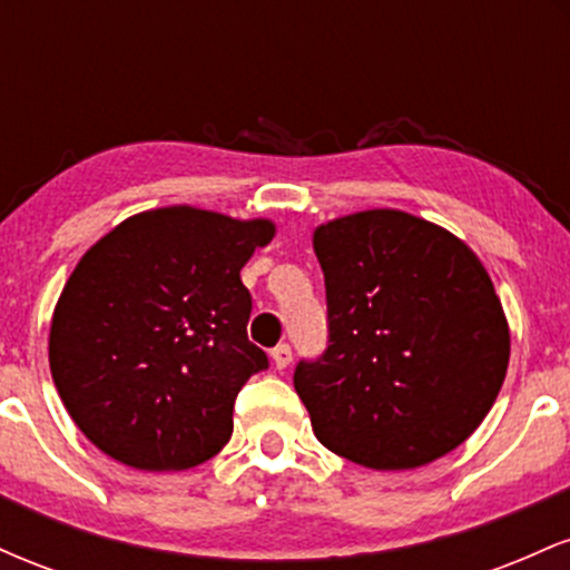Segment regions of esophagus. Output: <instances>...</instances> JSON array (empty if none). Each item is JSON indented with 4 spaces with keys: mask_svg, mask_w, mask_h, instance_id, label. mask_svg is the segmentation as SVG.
Masks as SVG:
<instances>
[{
    "mask_svg": "<svg viewBox=\"0 0 570 570\" xmlns=\"http://www.w3.org/2000/svg\"><path fill=\"white\" fill-rule=\"evenodd\" d=\"M271 358H273V364H276V370H286L292 362V348L286 343H281L271 351Z\"/></svg>",
    "mask_w": 570,
    "mask_h": 570,
    "instance_id": "esophagus-1",
    "label": "esophagus"
}]
</instances>
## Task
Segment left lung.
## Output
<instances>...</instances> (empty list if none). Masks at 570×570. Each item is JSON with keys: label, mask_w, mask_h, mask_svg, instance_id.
<instances>
[{"label": "left lung", "mask_w": 570, "mask_h": 570, "mask_svg": "<svg viewBox=\"0 0 570 570\" xmlns=\"http://www.w3.org/2000/svg\"><path fill=\"white\" fill-rule=\"evenodd\" d=\"M330 348L294 389L318 442L377 472L426 466L485 421L509 324L480 257L434 222L367 208L313 230Z\"/></svg>", "instance_id": "8db88e82"}]
</instances>
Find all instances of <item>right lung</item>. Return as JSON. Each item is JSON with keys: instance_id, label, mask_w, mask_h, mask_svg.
Wrapping results in <instances>:
<instances>
[{"instance_id": "obj_1", "label": "right lung", "mask_w": 570, "mask_h": 570, "mask_svg": "<svg viewBox=\"0 0 570 570\" xmlns=\"http://www.w3.org/2000/svg\"><path fill=\"white\" fill-rule=\"evenodd\" d=\"M271 219L195 206L134 214L98 238L50 322L53 383L101 453L144 472H185L225 448L233 404L267 367L246 335L240 271Z\"/></svg>"}]
</instances>
